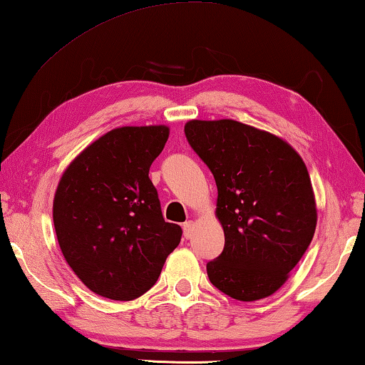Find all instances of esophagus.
<instances>
[{"instance_id": "obj_1", "label": "esophagus", "mask_w": 365, "mask_h": 365, "mask_svg": "<svg viewBox=\"0 0 365 365\" xmlns=\"http://www.w3.org/2000/svg\"><path fill=\"white\" fill-rule=\"evenodd\" d=\"M193 232H195V224H193V222H191V220L185 222V224H183V235H185V238L190 240L191 237H193Z\"/></svg>"}]
</instances>
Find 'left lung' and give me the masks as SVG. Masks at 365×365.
Returning a JSON list of instances; mask_svg holds the SVG:
<instances>
[{
    "mask_svg": "<svg viewBox=\"0 0 365 365\" xmlns=\"http://www.w3.org/2000/svg\"><path fill=\"white\" fill-rule=\"evenodd\" d=\"M185 135L217 185L225 246L206 265L209 280L233 299L267 298L288 280L316 232L304 160L285 140L232 119L190 120Z\"/></svg>",
    "mask_w": 365,
    "mask_h": 365,
    "instance_id": "8db88e82",
    "label": "left lung"
}]
</instances>
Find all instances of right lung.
I'll use <instances>...</instances> for the list:
<instances>
[{
  "instance_id": "obj_1",
  "label": "right lung",
  "mask_w": 365,
  "mask_h": 365,
  "mask_svg": "<svg viewBox=\"0 0 365 365\" xmlns=\"http://www.w3.org/2000/svg\"><path fill=\"white\" fill-rule=\"evenodd\" d=\"M169 127H119L72 160L53 201L59 248L86 288L130 301L159 279L182 228L165 222L150 168Z\"/></svg>"
}]
</instances>
